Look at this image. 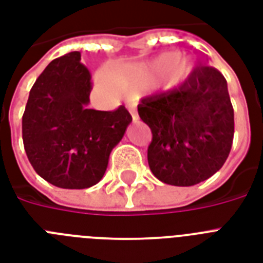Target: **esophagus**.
<instances>
[{
	"mask_svg": "<svg viewBox=\"0 0 263 263\" xmlns=\"http://www.w3.org/2000/svg\"><path fill=\"white\" fill-rule=\"evenodd\" d=\"M131 116L134 121H138V115H136V111L134 110V109H131Z\"/></svg>",
	"mask_w": 263,
	"mask_h": 263,
	"instance_id": "1",
	"label": "esophagus"
}]
</instances>
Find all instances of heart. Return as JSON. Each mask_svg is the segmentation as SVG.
Instances as JSON below:
<instances>
[{
    "mask_svg": "<svg viewBox=\"0 0 263 263\" xmlns=\"http://www.w3.org/2000/svg\"><path fill=\"white\" fill-rule=\"evenodd\" d=\"M176 54H164L157 57L150 63L135 64L120 68L119 71L111 73V79L106 73H98L95 78L97 86L107 94H116L117 87L123 90H135L147 86L161 74L160 87L169 88L179 84L190 73V64L187 61H175ZM174 63H172V61ZM171 64H169L168 63Z\"/></svg>",
    "mask_w": 263,
    "mask_h": 263,
    "instance_id": "heart-1",
    "label": "heart"
}]
</instances>
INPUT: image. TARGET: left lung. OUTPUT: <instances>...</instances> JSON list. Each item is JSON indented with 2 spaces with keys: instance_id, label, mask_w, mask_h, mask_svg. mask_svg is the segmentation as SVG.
I'll list each match as a JSON object with an SVG mask.
<instances>
[{
  "instance_id": "8db88e82",
  "label": "left lung",
  "mask_w": 263,
  "mask_h": 263,
  "mask_svg": "<svg viewBox=\"0 0 263 263\" xmlns=\"http://www.w3.org/2000/svg\"><path fill=\"white\" fill-rule=\"evenodd\" d=\"M138 113L152 129L148 166L162 183L195 185L228 158L233 107L227 80L216 68H198L177 88L143 98Z\"/></svg>"
}]
</instances>
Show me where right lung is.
Listing matches in <instances>:
<instances>
[{"mask_svg":"<svg viewBox=\"0 0 263 263\" xmlns=\"http://www.w3.org/2000/svg\"><path fill=\"white\" fill-rule=\"evenodd\" d=\"M90 80L80 51H71L53 60L30 91L23 143L35 172L55 187L82 190L98 183L132 121L124 106L88 109Z\"/></svg>","mask_w":263,"mask_h":263,"instance_id":"obj_1","label":"right lung"}]
</instances>
